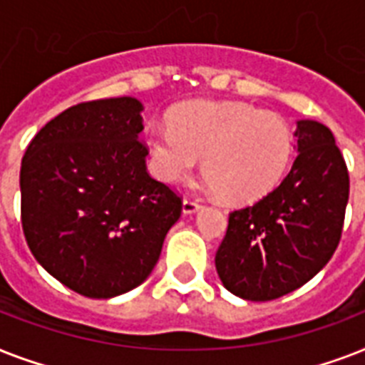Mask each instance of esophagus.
Here are the masks:
<instances>
[{
  "mask_svg": "<svg viewBox=\"0 0 365 365\" xmlns=\"http://www.w3.org/2000/svg\"><path fill=\"white\" fill-rule=\"evenodd\" d=\"M200 210V202L193 199H183V214H195Z\"/></svg>",
  "mask_w": 365,
  "mask_h": 365,
  "instance_id": "1",
  "label": "esophagus"
}]
</instances>
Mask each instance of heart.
I'll return each mask as SVG.
<instances>
[{"mask_svg":"<svg viewBox=\"0 0 365 365\" xmlns=\"http://www.w3.org/2000/svg\"><path fill=\"white\" fill-rule=\"evenodd\" d=\"M149 168L160 182L193 176L205 159V176L235 205L259 200L286 174L294 153L289 126L248 104L197 100L172 111L170 126L145 134Z\"/></svg>","mask_w":365,"mask_h":365,"instance_id":"1","label":"heart"}]
</instances>
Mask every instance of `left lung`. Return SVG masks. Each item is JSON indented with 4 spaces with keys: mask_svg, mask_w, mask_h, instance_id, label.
Segmentation results:
<instances>
[{
    "mask_svg": "<svg viewBox=\"0 0 365 365\" xmlns=\"http://www.w3.org/2000/svg\"><path fill=\"white\" fill-rule=\"evenodd\" d=\"M297 157L278 187L229 214L216 269L231 294L271 301L301 288L339 246L349 170L322 123L297 121Z\"/></svg>",
    "mask_w": 365,
    "mask_h": 365,
    "instance_id": "8db88e82",
    "label": "left lung"
}]
</instances>
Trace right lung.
<instances>
[{
  "mask_svg": "<svg viewBox=\"0 0 365 365\" xmlns=\"http://www.w3.org/2000/svg\"><path fill=\"white\" fill-rule=\"evenodd\" d=\"M136 98L71 106L37 132L20 166L31 254L77 294L108 299L149 277L182 197L149 176Z\"/></svg>",
  "mask_w": 365,
  "mask_h": 365,
  "instance_id": "obj_1",
  "label": "right lung"
}]
</instances>
